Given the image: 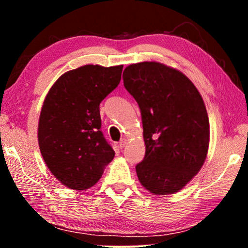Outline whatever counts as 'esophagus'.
<instances>
[{
	"label": "esophagus",
	"mask_w": 248,
	"mask_h": 248,
	"mask_svg": "<svg viewBox=\"0 0 248 248\" xmlns=\"http://www.w3.org/2000/svg\"><path fill=\"white\" fill-rule=\"evenodd\" d=\"M125 144H127V140H125L124 138V139H121V140L119 141V148H120V149L124 148Z\"/></svg>",
	"instance_id": "34e87169"
}]
</instances>
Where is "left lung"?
<instances>
[{
    "instance_id": "1",
    "label": "left lung",
    "mask_w": 248,
    "mask_h": 248,
    "mask_svg": "<svg viewBox=\"0 0 248 248\" xmlns=\"http://www.w3.org/2000/svg\"><path fill=\"white\" fill-rule=\"evenodd\" d=\"M124 85L139 105L145 155L138 178L154 195L177 192L207 157L210 128L202 97L186 75L158 62L127 66Z\"/></svg>"
}]
</instances>
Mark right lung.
Masks as SVG:
<instances>
[{"mask_svg": "<svg viewBox=\"0 0 248 248\" xmlns=\"http://www.w3.org/2000/svg\"><path fill=\"white\" fill-rule=\"evenodd\" d=\"M123 68L89 64L69 71L46 96L39 117V149L50 171L71 189L94 186L115 156L100 130L99 104L118 86Z\"/></svg>", "mask_w": 248, "mask_h": 248, "instance_id": "add662e5", "label": "right lung"}]
</instances>
